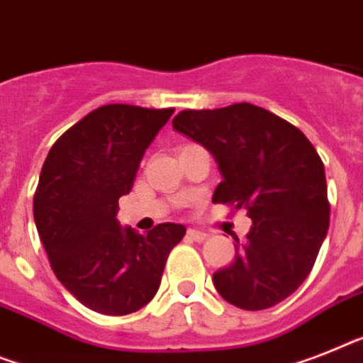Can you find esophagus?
I'll use <instances>...</instances> for the list:
<instances>
[{
	"label": "esophagus",
	"mask_w": 363,
	"mask_h": 363,
	"mask_svg": "<svg viewBox=\"0 0 363 363\" xmlns=\"http://www.w3.org/2000/svg\"><path fill=\"white\" fill-rule=\"evenodd\" d=\"M187 238L191 239V241L202 242V241H206V239H208V233L199 232V230H187Z\"/></svg>",
	"instance_id": "34e87169"
}]
</instances>
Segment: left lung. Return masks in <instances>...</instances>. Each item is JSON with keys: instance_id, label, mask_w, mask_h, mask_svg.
<instances>
[{"instance_id": "left-lung-1", "label": "left lung", "mask_w": 363, "mask_h": 363, "mask_svg": "<svg viewBox=\"0 0 363 363\" xmlns=\"http://www.w3.org/2000/svg\"><path fill=\"white\" fill-rule=\"evenodd\" d=\"M172 125L217 160L223 182L213 202L252 218L245 242L235 239V259L213 274L218 295L252 311L282 302L310 274L330 224L317 150L298 128L247 101L185 109Z\"/></svg>"}]
</instances>
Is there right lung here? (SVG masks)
Returning <instances> with one entry per match:
<instances>
[{
    "label": "right lung",
    "mask_w": 363,
    "mask_h": 363,
    "mask_svg": "<svg viewBox=\"0 0 363 363\" xmlns=\"http://www.w3.org/2000/svg\"><path fill=\"white\" fill-rule=\"evenodd\" d=\"M172 113L101 106L65 131L42 164L33 217L50 265L83 306L104 315L146 306L185 235L182 224L140 235L116 220L118 199L131 191L146 148Z\"/></svg>",
    "instance_id": "right-lung-1"
}]
</instances>
